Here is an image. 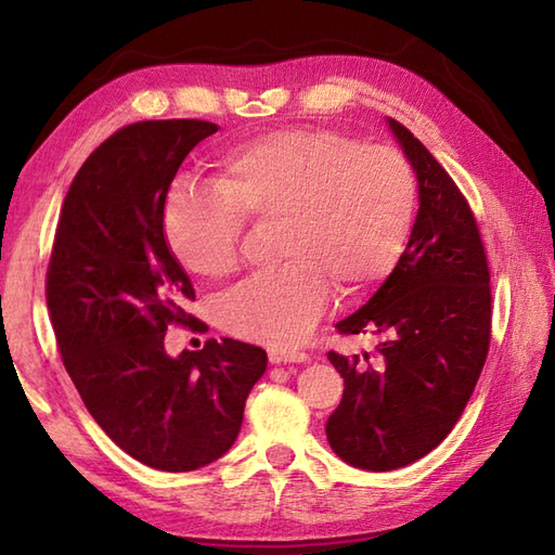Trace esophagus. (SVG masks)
Returning <instances> with one entry per match:
<instances>
[{
    "mask_svg": "<svg viewBox=\"0 0 555 555\" xmlns=\"http://www.w3.org/2000/svg\"><path fill=\"white\" fill-rule=\"evenodd\" d=\"M267 352H269V362L271 364H300V362H308V352H302V350L271 346Z\"/></svg>",
    "mask_w": 555,
    "mask_h": 555,
    "instance_id": "1",
    "label": "esophagus"
}]
</instances>
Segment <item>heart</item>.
Returning a JSON list of instances; mask_svg holds the SVG:
<instances>
[{
  "mask_svg": "<svg viewBox=\"0 0 555 555\" xmlns=\"http://www.w3.org/2000/svg\"><path fill=\"white\" fill-rule=\"evenodd\" d=\"M417 181L393 147L291 128L227 152L215 188L179 185L164 205V241L199 279H227L241 264L243 220L279 223L274 274L231 291L219 305L229 334L271 346L298 344L328 300V281L358 293L405 253Z\"/></svg>",
  "mask_w": 555,
  "mask_h": 555,
  "instance_id": "obj_1",
  "label": "heart"
}]
</instances>
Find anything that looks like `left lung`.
Instances as JSON below:
<instances>
[{"label": "left lung", "instance_id": "1", "mask_svg": "<svg viewBox=\"0 0 555 555\" xmlns=\"http://www.w3.org/2000/svg\"><path fill=\"white\" fill-rule=\"evenodd\" d=\"M417 179L420 209L405 253L340 334L379 338L364 352L328 362L344 398L326 420V439L344 463L388 473L424 457L463 415L485 367L491 336L487 255L465 197L405 126L386 119Z\"/></svg>", "mask_w": 555, "mask_h": 555}]
</instances>
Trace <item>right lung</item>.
<instances>
[{"mask_svg":"<svg viewBox=\"0 0 555 555\" xmlns=\"http://www.w3.org/2000/svg\"><path fill=\"white\" fill-rule=\"evenodd\" d=\"M217 131L140 121L104 140L68 188L47 269L52 328L82 403L116 446L164 473L227 453L267 370L262 348L233 338L164 350L171 322L193 324L195 300L164 241V205L188 152Z\"/></svg>","mask_w":555,"mask_h":555,"instance_id":"add662e5","label":"right lung"}]
</instances>
